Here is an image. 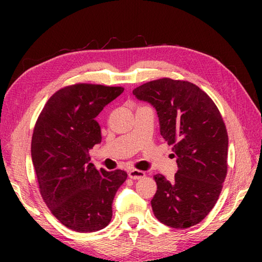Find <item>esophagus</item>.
<instances>
[{
    "instance_id": "34e87169",
    "label": "esophagus",
    "mask_w": 262,
    "mask_h": 262,
    "mask_svg": "<svg viewBox=\"0 0 262 262\" xmlns=\"http://www.w3.org/2000/svg\"><path fill=\"white\" fill-rule=\"evenodd\" d=\"M128 176H129V178H132V179H142V178H144V177H145V173L143 171L133 168V170L128 172Z\"/></svg>"
}]
</instances>
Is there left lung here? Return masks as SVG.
<instances>
[{
    "instance_id": "obj_1",
    "label": "left lung",
    "mask_w": 262,
    "mask_h": 262,
    "mask_svg": "<svg viewBox=\"0 0 262 262\" xmlns=\"http://www.w3.org/2000/svg\"><path fill=\"white\" fill-rule=\"evenodd\" d=\"M157 111L161 134L172 145L178 171L172 180L155 174L152 211L163 224L186 229L216 205L228 172V132L214 101L195 84L159 78L133 90Z\"/></svg>"
}]
</instances>
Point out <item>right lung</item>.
<instances>
[{
    "mask_svg": "<svg viewBox=\"0 0 262 262\" xmlns=\"http://www.w3.org/2000/svg\"><path fill=\"white\" fill-rule=\"evenodd\" d=\"M125 89L77 83L56 91L35 122L31 156L43 202L64 227L95 232L112 220L122 170L98 171L89 150L101 142L97 117Z\"/></svg>",
    "mask_w": 262,
    "mask_h": 262,
    "instance_id": "1",
    "label": "right lung"
}]
</instances>
